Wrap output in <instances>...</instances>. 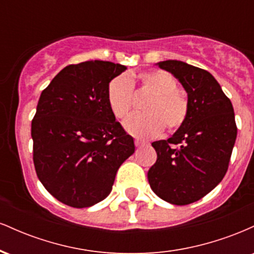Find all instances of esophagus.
Instances as JSON below:
<instances>
[{"label": "esophagus", "mask_w": 254, "mask_h": 254, "mask_svg": "<svg viewBox=\"0 0 254 254\" xmlns=\"http://www.w3.org/2000/svg\"><path fill=\"white\" fill-rule=\"evenodd\" d=\"M135 145L136 147H143V145H145L144 142L139 141V139H135Z\"/></svg>", "instance_id": "34e87169"}]
</instances>
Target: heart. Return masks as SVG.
<instances>
[{
	"mask_svg": "<svg viewBox=\"0 0 254 254\" xmlns=\"http://www.w3.org/2000/svg\"><path fill=\"white\" fill-rule=\"evenodd\" d=\"M138 80L145 89L153 93V98L145 105L144 115L131 116L124 123L130 135L139 138H154L161 135L165 127L176 131L185 123L189 115V101L178 90V81L164 70L144 71ZM133 86L131 77L119 75L110 81L106 89L109 109L117 119L123 121L132 109Z\"/></svg>",
	"mask_w": 254,
	"mask_h": 254,
	"instance_id": "heart-1",
	"label": "heart"
}]
</instances>
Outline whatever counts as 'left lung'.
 Returning a JSON list of instances; mask_svg holds the SVG:
<instances>
[{"label": "left lung", "mask_w": 254, "mask_h": 254, "mask_svg": "<svg viewBox=\"0 0 254 254\" xmlns=\"http://www.w3.org/2000/svg\"><path fill=\"white\" fill-rule=\"evenodd\" d=\"M157 65L183 84L189 115L173 136L151 143L157 159L148 182L161 199L186 205L208 194L226 176L238 133L234 109L209 71L174 60Z\"/></svg>", "instance_id": "1"}]
</instances>
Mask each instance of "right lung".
<instances>
[{
    "label": "right lung",
    "mask_w": 254,
    "mask_h": 254,
    "mask_svg": "<svg viewBox=\"0 0 254 254\" xmlns=\"http://www.w3.org/2000/svg\"><path fill=\"white\" fill-rule=\"evenodd\" d=\"M125 70L105 61L70 64L40 94L31 127L34 168L44 188L72 208L109 196L118 168L135 151L106 100L110 81Z\"/></svg>",
    "instance_id": "add662e5"
}]
</instances>
